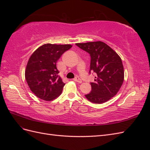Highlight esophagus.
Segmentation results:
<instances>
[{
    "label": "esophagus",
    "mask_w": 150,
    "mask_h": 150,
    "mask_svg": "<svg viewBox=\"0 0 150 150\" xmlns=\"http://www.w3.org/2000/svg\"><path fill=\"white\" fill-rule=\"evenodd\" d=\"M74 81H76V82H78L79 83H82V80L80 79L79 77H76V78L74 79Z\"/></svg>",
    "instance_id": "obj_1"
}]
</instances>
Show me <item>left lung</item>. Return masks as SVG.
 <instances>
[{
  "label": "left lung",
  "mask_w": 150,
  "mask_h": 150,
  "mask_svg": "<svg viewBox=\"0 0 150 150\" xmlns=\"http://www.w3.org/2000/svg\"><path fill=\"white\" fill-rule=\"evenodd\" d=\"M77 46L89 54L90 69L96 74L94 83H90L91 91L85 95L88 100L101 104L114 97L124 81L121 59L114 50L101 41L77 43Z\"/></svg>",
  "instance_id": "left-lung-1"
}]
</instances>
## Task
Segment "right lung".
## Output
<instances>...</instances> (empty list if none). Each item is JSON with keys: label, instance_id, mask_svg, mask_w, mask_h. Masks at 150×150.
Returning a JSON list of instances; mask_svg holds the SVG:
<instances>
[{"label": "right lung", "instance_id": "add662e5", "mask_svg": "<svg viewBox=\"0 0 150 150\" xmlns=\"http://www.w3.org/2000/svg\"><path fill=\"white\" fill-rule=\"evenodd\" d=\"M71 45L46 44L32 54L25 71V78L30 90L36 96L51 101L61 94L65 84L58 76L56 62Z\"/></svg>", "mask_w": 150, "mask_h": 150}]
</instances>
